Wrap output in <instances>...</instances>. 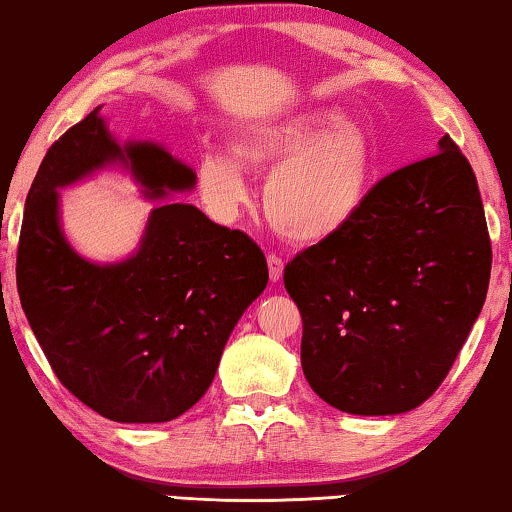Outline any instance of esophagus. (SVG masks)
<instances>
[{"mask_svg": "<svg viewBox=\"0 0 512 512\" xmlns=\"http://www.w3.org/2000/svg\"><path fill=\"white\" fill-rule=\"evenodd\" d=\"M268 272H270V279L272 282H279L284 275V261L275 254H268Z\"/></svg>", "mask_w": 512, "mask_h": 512, "instance_id": "34e87169", "label": "esophagus"}]
</instances>
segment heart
<instances>
[{
  "mask_svg": "<svg viewBox=\"0 0 512 512\" xmlns=\"http://www.w3.org/2000/svg\"><path fill=\"white\" fill-rule=\"evenodd\" d=\"M233 158L209 153L198 165L202 200L230 219L247 200L244 170H272L263 205L286 240L319 244L342 233L366 207L375 174L373 144L354 121L328 107L256 123L233 144Z\"/></svg>",
  "mask_w": 512,
  "mask_h": 512,
  "instance_id": "1",
  "label": "heart"
}]
</instances>
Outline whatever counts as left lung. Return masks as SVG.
Segmentation results:
<instances>
[{"label": "left lung", "mask_w": 512, "mask_h": 512, "mask_svg": "<svg viewBox=\"0 0 512 512\" xmlns=\"http://www.w3.org/2000/svg\"><path fill=\"white\" fill-rule=\"evenodd\" d=\"M489 270L478 179L445 135L436 153L377 181L342 233L284 268L314 394L349 415L422 405L485 305Z\"/></svg>", "instance_id": "8db88e82"}]
</instances>
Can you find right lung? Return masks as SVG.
Here are the masks:
<instances>
[{
    "instance_id": "add662e5",
    "label": "right lung",
    "mask_w": 512,
    "mask_h": 512,
    "mask_svg": "<svg viewBox=\"0 0 512 512\" xmlns=\"http://www.w3.org/2000/svg\"><path fill=\"white\" fill-rule=\"evenodd\" d=\"M97 111L48 149L27 193L20 305L81 403L111 422H170L205 396L235 324L268 286V263L249 235L186 202L153 209L121 263L76 254L60 228L58 188L111 163L128 167L149 198L195 186V172L163 146L118 144Z\"/></svg>"
}]
</instances>
